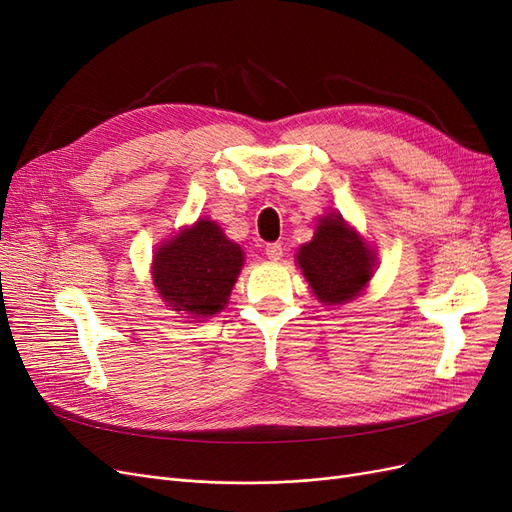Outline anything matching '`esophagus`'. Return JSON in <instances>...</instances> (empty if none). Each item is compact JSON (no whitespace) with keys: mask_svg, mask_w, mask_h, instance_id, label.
Segmentation results:
<instances>
[{"mask_svg":"<svg viewBox=\"0 0 512 512\" xmlns=\"http://www.w3.org/2000/svg\"><path fill=\"white\" fill-rule=\"evenodd\" d=\"M265 254H267V258H269V260H280V258H282V254H284V250H282V245H280V243H267V247H265Z\"/></svg>","mask_w":512,"mask_h":512,"instance_id":"obj_1","label":"esophagus"}]
</instances>
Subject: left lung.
<instances>
[{"instance_id":"1","label":"left lung","mask_w":512,"mask_h":512,"mask_svg":"<svg viewBox=\"0 0 512 512\" xmlns=\"http://www.w3.org/2000/svg\"><path fill=\"white\" fill-rule=\"evenodd\" d=\"M297 260L324 305L352 301L374 275V256L339 215H327L320 222Z\"/></svg>"}]
</instances>
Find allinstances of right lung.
Instances as JSON below:
<instances>
[{
    "label": "right lung",
    "mask_w": 512,
    "mask_h": 512,
    "mask_svg": "<svg viewBox=\"0 0 512 512\" xmlns=\"http://www.w3.org/2000/svg\"><path fill=\"white\" fill-rule=\"evenodd\" d=\"M241 265V247L215 222L198 220L156 252L153 280L175 312L200 318L224 309Z\"/></svg>",
    "instance_id": "right-lung-1"
}]
</instances>
